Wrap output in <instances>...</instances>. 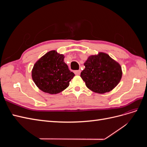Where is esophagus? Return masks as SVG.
Returning a JSON list of instances; mask_svg holds the SVG:
<instances>
[{
	"label": "esophagus",
	"instance_id": "1",
	"mask_svg": "<svg viewBox=\"0 0 147 147\" xmlns=\"http://www.w3.org/2000/svg\"><path fill=\"white\" fill-rule=\"evenodd\" d=\"M80 73H81V70H75L74 71V74L75 75H79L80 74Z\"/></svg>",
	"mask_w": 147,
	"mask_h": 147
}]
</instances>
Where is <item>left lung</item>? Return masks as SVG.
Here are the masks:
<instances>
[{
  "mask_svg": "<svg viewBox=\"0 0 147 147\" xmlns=\"http://www.w3.org/2000/svg\"><path fill=\"white\" fill-rule=\"evenodd\" d=\"M80 77L91 91L104 94L112 91L121 80L122 70L117 62L104 53L90 56Z\"/></svg>",
  "mask_w": 147,
  "mask_h": 147,
  "instance_id": "obj_1",
  "label": "left lung"
}]
</instances>
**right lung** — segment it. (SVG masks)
<instances>
[{
  "instance_id": "add662e5",
  "label": "right lung",
  "mask_w": 147,
  "mask_h": 147,
  "mask_svg": "<svg viewBox=\"0 0 147 147\" xmlns=\"http://www.w3.org/2000/svg\"><path fill=\"white\" fill-rule=\"evenodd\" d=\"M64 56L53 50L38 60L32 70V77L37 86L51 94H57L69 85L75 76L64 61Z\"/></svg>"
}]
</instances>
